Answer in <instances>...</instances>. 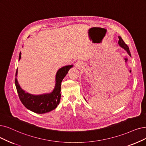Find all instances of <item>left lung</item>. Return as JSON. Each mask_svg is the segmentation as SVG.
<instances>
[{"label":"left lung","mask_w":146,"mask_h":146,"mask_svg":"<svg viewBox=\"0 0 146 146\" xmlns=\"http://www.w3.org/2000/svg\"><path fill=\"white\" fill-rule=\"evenodd\" d=\"M118 44H119L120 47H121L122 48H123L125 50H126V52L127 53V54L131 57V53H130L129 47H128V46L125 43V42L123 41V40L122 39V38L120 36H119ZM85 100H86V99H85Z\"/></svg>","instance_id":"1"}]
</instances>
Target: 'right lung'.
I'll use <instances>...</instances> for the list:
<instances>
[{
  "mask_svg": "<svg viewBox=\"0 0 146 146\" xmlns=\"http://www.w3.org/2000/svg\"><path fill=\"white\" fill-rule=\"evenodd\" d=\"M21 53H20L19 60L21 59ZM73 67V65H66L60 68L57 71L55 78V86L51 92L42 95H32L26 92L20 87L17 80L18 69H17L15 84L20 100L25 107L28 110L37 114L48 113L56 108L60 103L61 93V83L68 74L69 70Z\"/></svg>",
  "mask_w": 146,
  "mask_h": 146,
  "instance_id": "right-lung-1",
  "label": "right lung"
}]
</instances>
